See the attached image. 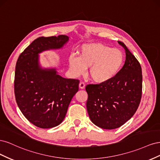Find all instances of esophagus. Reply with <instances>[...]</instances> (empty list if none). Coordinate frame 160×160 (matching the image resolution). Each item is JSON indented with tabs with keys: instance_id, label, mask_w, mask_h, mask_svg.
I'll return each mask as SVG.
<instances>
[{
	"instance_id": "34e87169",
	"label": "esophagus",
	"mask_w": 160,
	"mask_h": 160,
	"mask_svg": "<svg viewBox=\"0 0 160 160\" xmlns=\"http://www.w3.org/2000/svg\"><path fill=\"white\" fill-rule=\"evenodd\" d=\"M79 86V88L80 89H84L85 85V83H83V82H80Z\"/></svg>"
}]
</instances>
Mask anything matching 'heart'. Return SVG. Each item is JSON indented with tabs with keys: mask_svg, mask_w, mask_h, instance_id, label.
Listing matches in <instances>:
<instances>
[{
	"mask_svg": "<svg viewBox=\"0 0 160 160\" xmlns=\"http://www.w3.org/2000/svg\"><path fill=\"white\" fill-rule=\"evenodd\" d=\"M79 53V57H69V68L72 74L77 77L83 75L89 67L90 78L98 83L112 79L122 69L124 62L122 51L101 43L84 45Z\"/></svg>",
	"mask_w": 160,
	"mask_h": 160,
	"instance_id": "b5f03b06",
	"label": "heart"
}]
</instances>
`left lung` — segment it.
<instances>
[{
    "label": "left lung",
    "instance_id": "1",
    "mask_svg": "<svg viewBox=\"0 0 160 160\" xmlns=\"http://www.w3.org/2000/svg\"><path fill=\"white\" fill-rule=\"evenodd\" d=\"M125 61L112 79L100 84H89L87 109L90 119L102 129H114L123 125L137 111L142 94V72L139 61L123 42Z\"/></svg>",
    "mask_w": 160,
    "mask_h": 160
}]
</instances>
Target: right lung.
Masks as SVG:
<instances>
[{
    "label": "right lung",
    "mask_w": 160,
    "mask_h": 160,
    "mask_svg": "<svg viewBox=\"0 0 160 160\" xmlns=\"http://www.w3.org/2000/svg\"><path fill=\"white\" fill-rule=\"evenodd\" d=\"M69 41L67 35L38 37L19 55L14 75V95L23 115L35 126L49 129L63 121L79 80L63 78L55 69H42L38 53L57 49Z\"/></svg>",
    "instance_id": "obj_1"
}]
</instances>
